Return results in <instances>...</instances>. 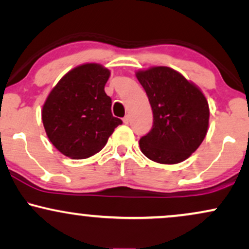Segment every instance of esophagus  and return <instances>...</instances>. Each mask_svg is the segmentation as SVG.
Returning a JSON list of instances; mask_svg holds the SVG:
<instances>
[{
  "instance_id": "1",
  "label": "esophagus",
  "mask_w": 249,
  "mask_h": 249,
  "mask_svg": "<svg viewBox=\"0 0 249 249\" xmlns=\"http://www.w3.org/2000/svg\"><path fill=\"white\" fill-rule=\"evenodd\" d=\"M123 122H124V124H128V123H130V116H125V117L123 118Z\"/></svg>"
}]
</instances>
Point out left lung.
I'll return each instance as SVG.
<instances>
[{
  "label": "left lung",
  "instance_id": "obj_1",
  "mask_svg": "<svg viewBox=\"0 0 249 249\" xmlns=\"http://www.w3.org/2000/svg\"><path fill=\"white\" fill-rule=\"evenodd\" d=\"M153 110L152 130L139 141L146 157L177 164L199 148L209 126V106L196 85L168 67L135 72Z\"/></svg>",
  "mask_w": 249,
  "mask_h": 249
}]
</instances>
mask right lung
<instances>
[{
	"mask_svg": "<svg viewBox=\"0 0 249 249\" xmlns=\"http://www.w3.org/2000/svg\"><path fill=\"white\" fill-rule=\"evenodd\" d=\"M110 71L97 63L75 67L50 90L42 107L47 137L63 155L87 159L106 146L118 125L105 92Z\"/></svg>",
	"mask_w": 249,
	"mask_h": 249,
	"instance_id": "obj_1",
	"label": "right lung"
}]
</instances>
